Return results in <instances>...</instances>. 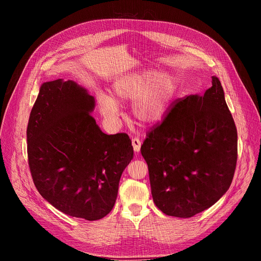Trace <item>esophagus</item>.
Here are the masks:
<instances>
[{"label":"esophagus","instance_id":"1","mask_svg":"<svg viewBox=\"0 0 261 261\" xmlns=\"http://www.w3.org/2000/svg\"><path fill=\"white\" fill-rule=\"evenodd\" d=\"M141 144H142V142L139 138H133L132 139V146H133V149H134V152H136V153L140 152Z\"/></svg>","mask_w":261,"mask_h":261}]
</instances>
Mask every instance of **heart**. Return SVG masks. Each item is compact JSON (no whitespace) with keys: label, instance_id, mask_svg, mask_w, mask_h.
Masks as SVG:
<instances>
[{"label":"heart","instance_id":"b5f03b06","mask_svg":"<svg viewBox=\"0 0 261 261\" xmlns=\"http://www.w3.org/2000/svg\"><path fill=\"white\" fill-rule=\"evenodd\" d=\"M178 90V78L170 72L157 73L141 70L122 75L112 87L113 97L97 93L99 112L108 121H117L120 116L119 103H131L134 118L143 124L161 121Z\"/></svg>","mask_w":261,"mask_h":261}]
</instances>
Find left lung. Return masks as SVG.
<instances>
[{
  "label": "left lung",
  "mask_w": 261,
  "mask_h": 261,
  "mask_svg": "<svg viewBox=\"0 0 261 261\" xmlns=\"http://www.w3.org/2000/svg\"><path fill=\"white\" fill-rule=\"evenodd\" d=\"M141 154L153 200L164 214L190 218L217 203L238 161V131L219 79L214 75L204 95L176 99L146 133Z\"/></svg>",
  "instance_id": "8db88e82"
}]
</instances>
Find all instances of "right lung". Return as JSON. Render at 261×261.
Returning a JSON list of instances; mask_svg holds the SVG:
<instances>
[{
  "label": "right lung",
  "instance_id": "add662e5",
  "mask_svg": "<svg viewBox=\"0 0 261 261\" xmlns=\"http://www.w3.org/2000/svg\"><path fill=\"white\" fill-rule=\"evenodd\" d=\"M94 97L72 80L44 82L27 127L28 164L41 196L89 221L111 213L133 158L128 134H105L90 113Z\"/></svg>",
  "mask_w": 261,
  "mask_h": 261
}]
</instances>
